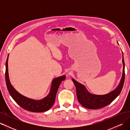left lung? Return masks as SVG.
Returning <instances> with one entry per match:
<instances>
[{"mask_svg": "<svg viewBox=\"0 0 130 130\" xmlns=\"http://www.w3.org/2000/svg\"><path fill=\"white\" fill-rule=\"evenodd\" d=\"M122 61L123 64V70L119 84L112 91L104 95H96L90 93L84 85L77 82L74 78H72L76 87L78 101L82 106L88 109L101 108L111 104L119 95L123 88L125 80V64L123 54Z\"/></svg>", "mask_w": 130, "mask_h": 130, "instance_id": "obj_1", "label": "left lung"}]
</instances>
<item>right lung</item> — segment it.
I'll return each instance as SVG.
<instances>
[{"label":"right lung","instance_id":"1","mask_svg":"<svg viewBox=\"0 0 130 130\" xmlns=\"http://www.w3.org/2000/svg\"><path fill=\"white\" fill-rule=\"evenodd\" d=\"M8 57L6 62L5 80L7 89L13 99L21 107L30 112H43L52 108L55 101L56 95L59 86L62 81L65 80L66 76L62 75L54 78L51 86L50 92L46 97L41 100L30 99L18 92L11 84L8 72Z\"/></svg>","mask_w":130,"mask_h":130}]
</instances>
